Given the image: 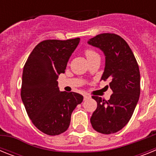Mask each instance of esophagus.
Wrapping results in <instances>:
<instances>
[{"instance_id":"34e87169","label":"esophagus","mask_w":156,"mask_h":156,"mask_svg":"<svg viewBox=\"0 0 156 156\" xmlns=\"http://www.w3.org/2000/svg\"><path fill=\"white\" fill-rule=\"evenodd\" d=\"M83 98H84V99H88L90 98V96L89 94H83Z\"/></svg>"}]
</instances>
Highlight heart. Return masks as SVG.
Returning a JSON list of instances; mask_svg holds the SVG:
<instances>
[{"mask_svg": "<svg viewBox=\"0 0 156 156\" xmlns=\"http://www.w3.org/2000/svg\"><path fill=\"white\" fill-rule=\"evenodd\" d=\"M85 55H86L87 59L90 58L94 57V56L98 55L94 51L91 50V49H88V50H87L86 51H85Z\"/></svg>", "mask_w": 156, "mask_h": 156, "instance_id": "heart-1", "label": "heart"}]
</instances>
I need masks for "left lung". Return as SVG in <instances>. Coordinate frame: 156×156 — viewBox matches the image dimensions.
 <instances>
[{
	"mask_svg": "<svg viewBox=\"0 0 156 156\" xmlns=\"http://www.w3.org/2000/svg\"><path fill=\"white\" fill-rule=\"evenodd\" d=\"M87 43L104 53L105 66L101 80H110L109 87L113 92L108 101L92 96L98 107L90 122L99 133H116L127 124L138 102L140 91L138 65L127 43L116 34H99Z\"/></svg>",
	"mask_w": 156,
	"mask_h": 156,
	"instance_id": "1",
	"label": "left lung"
}]
</instances>
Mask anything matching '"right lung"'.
<instances>
[{
	"instance_id": "add662e5",
	"label": "right lung",
	"mask_w": 156,
	"mask_h": 156,
	"mask_svg": "<svg viewBox=\"0 0 156 156\" xmlns=\"http://www.w3.org/2000/svg\"><path fill=\"white\" fill-rule=\"evenodd\" d=\"M80 41H42L34 48L23 68L22 101L34 126L48 135L64 133L69 126L72 112L83 99L78 93L60 91L57 81Z\"/></svg>"
}]
</instances>
